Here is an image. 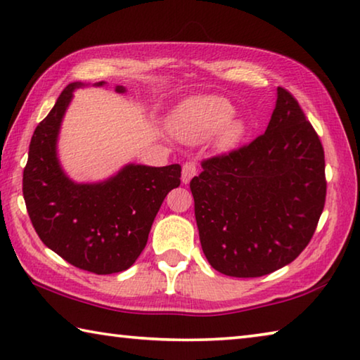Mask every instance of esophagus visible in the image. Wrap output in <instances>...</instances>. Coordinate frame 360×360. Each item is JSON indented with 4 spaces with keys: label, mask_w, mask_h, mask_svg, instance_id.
I'll return each instance as SVG.
<instances>
[{
    "label": "esophagus",
    "mask_w": 360,
    "mask_h": 360,
    "mask_svg": "<svg viewBox=\"0 0 360 360\" xmlns=\"http://www.w3.org/2000/svg\"><path fill=\"white\" fill-rule=\"evenodd\" d=\"M195 174H197V165H195V162H186L182 165V182L188 184Z\"/></svg>",
    "instance_id": "34e87169"
}]
</instances>
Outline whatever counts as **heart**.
Returning a JSON list of instances; mask_svg holds the SVG:
<instances>
[{
    "label": "heart",
    "instance_id": "b5f03b06",
    "mask_svg": "<svg viewBox=\"0 0 360 360\" xmlns=\"http://www.w3.org/2000/svg\"><path fill=\"white\" fill-rule=\"evenodd\" d=\"M235 108L230 101L219 96H206L182 106L172 122L174 135L182 141L197 143L217 136L222 148H230L240 141L245 125L240 119L233 117Z\"/></svg>",
    "mask_w": 360,
    "mask_h": 360
}]
</instances>
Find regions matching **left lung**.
I'll use <instances>...</instances> for the list:
<instances>
[{
    "instance_id": "left-lung-1",
    "label": "left lung",
    "mask_w": 360,
    "mask_h": 360,
    "mask_svg": "<svg viewBox=\"0 0 360 360\" xmlns=\"http://www.w3.org/2000/svg\"><path fill=\"white\" fill-rule=\"evenodd\" d=\"M191 181L200 243L214 270L268 275L313 238L326 203L324 149L298 101L278 87L264 135L202 162Z\"/></svg>"
}]
</instances>
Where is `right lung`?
I'll return each instance as SVG.
<instances>
[{
    "mask_svg": "<svg viewBox=\"0 0 360 360\" xmlns=\"http://www.w3.org/2000/svg\"><path fill=\"white\" fill-rule=\"evenodd\" d=\"M82 85L70 84L36 127L23 169V198L49 249L81 270L111 275L130 268L143 252L167 193L181 184V165L129 163L106 181H71L58 162L57 139L72 92ZM115 92L124 94L125 87L117 85Z\"/></svg>",
    "mask_w": 360,
    "mask_h": 360,
    "instance_id": "add662e5",
    "label": "right lung"
}]
</instances>
